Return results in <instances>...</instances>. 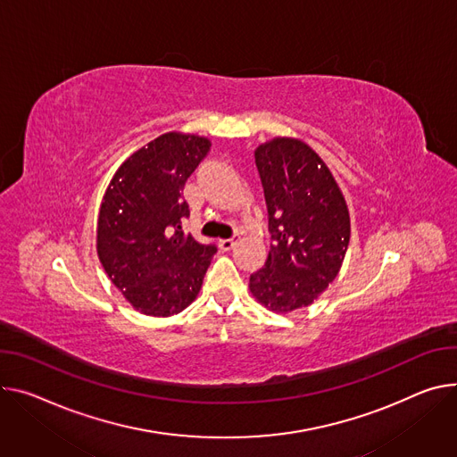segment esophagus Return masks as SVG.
<instances>
[{
	"label": "esophagus",
	"mask_w": 457,
	"mask_h": 457,
	"mask_svg": "<svg viewBox=\"0 0 457 457\" xmlns=\"http://www.w3.org/2000/svg\"><path fill=\"white\" fill-rule=\"evenodd\" d=\"M238 240H240V235L237 233V235H233L231 238H222V240H219V247H220V250H224V252H229L231 247H233Z\"/></svg>",
	"instance_id": "1"
}]
</instances>
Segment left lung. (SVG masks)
<instances>
[{
  "mask_svg": "<svg viewBox=\"0 0 457 457\" xmlns=\"http://www.w3.org/2000/svg\"><path fill=\"white\" fill-rule=\"evenodd\" d=\"M264 191L270 255L252 273V294L277 313L312 304L339 273L350 242L348 207L319 154L275 138L255 151Z\"/></svg>",
  "mask_w": 457,
  "mask_h": 457,
  "instance_id": "1",
  "label": "left lung"
}]
</instances>
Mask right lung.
Masks as SVG:
<instances>
[{
    "instance_id": "obj_1",
    "label": "right lung",
    "mask_w": 457,
    "mask_h": 457,
    "mask_svg": "<svg viewBox=\"0 0 457 457\" xmlns=\"http://www.w3.org/2000/svg\"><path fill=\"white\" fill-rule=\"evenodd\" d=\"M210 140L168 133L120 165L98 217V257L137 310L170 317L198 295L215 244L184 235V186L210 153Z\"/></svg>"
}]
</instances>
